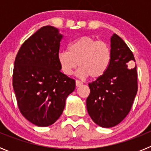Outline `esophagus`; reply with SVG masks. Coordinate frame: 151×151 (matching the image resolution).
Instances as JSON below:
<instances>
[{
    "mask_svg": "<svg viewBox=\"0 0 151 151\" xmlns=\"http://www.w3.org/2000/svg\"><path fill=\"white\" fill-rule=\"evenodd\" d=\"M82 85V82H81V81H78V80H76V85L77 87H79V86H81Z\"/></svg>",
    "mask_w": 151,
    "mask_h": 151,
    "instance_id": "34e87169",
    "label": "esophagus"
}]
</instances>
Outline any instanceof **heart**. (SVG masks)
<instances>
[{
	"label": "heart",
	"mask_w": 151,
	"mask_h": 151,
	"mask_svg": "<svg viewBox=\"0 0 151 151\" xmlns=\"http://www.w3.org/2000/svg\"><path fill=\"white\" fill-rule=\"evenodd\" d=\"M112 53L110 46L103 41H97L91 36H82L69 45L67 50H62L57 55L61 71L71 76L79 66L78 76L92 78L103 76L111 63Z\"/></svg>",
	"instance_id": "b5f03b06"
}]
</instances>
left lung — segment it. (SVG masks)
<instances>
[{"instance_id": "8db88e82", "label": "left lung", "mask_w": 151, "mask_h": 151, "mask_svg": "<svg viewBox=\"0 0 151 151\" xmlns=\"http://www.w3.org/2000/svg\"><path fill=\"white\" fill-rule=\"evenodd\" d=\"M112 59L103 76L88 84L90 94L86 100L89 116L97 125L111 128L122 122L130 112L138 91V74L134 55L116 34L111 37Z\"/></svg>"}]
</instances>
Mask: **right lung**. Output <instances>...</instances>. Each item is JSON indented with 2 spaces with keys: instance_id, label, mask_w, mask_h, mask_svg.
<instances>
[{
  "instance_id": "right-lung-1",
  "label": "right lung",
  "mask_w": 151,
  "mask_h": 151,
  "mask_svg": "<svg viewBox=\"0 0 151 151\" xmlns=\"http://www.w3.org/2000/svg\"><path fill=\"white\" fill-rule=\"evenodd\" d=\"M62 35L50 26L41 27L24 41L16 57L13 87L19 110L41 127L59 119L76 82L60 72L57 55Z\"/></svg>"
}]
</instances>
